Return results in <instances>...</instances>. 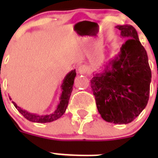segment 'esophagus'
Here are the masks:
<instances>
[{
	"label": "esophagus",
	"mask_w": 158,
	"mask_h": 158,
	"mask_svg": "<svg viewBox=\"0 0 158 158\" xmlns=\"http://www.w3.org/2000/svg\"><path fill=\"white\" fill-rule=\"evenodd\" d=\"M88 71V67L85 65H79L77 69V73L80 74H85Z\"/></svg>",
	"instance_id": "esophagus-1"
}]
</instances>
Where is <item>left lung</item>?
<instances>
[{"instance_id":"8db88e82","label":"left lung","mask_w":158,"mask_h":158,"mask_svg":"<svg viewBox=\"0 0 158 158\" xmlns=\"http://www.w3.org/2000/svg\"><path fill=\"white\" fill-rule=\"evenodd\" d=\"M116 28L127 41L104 70L93 74L91 87L103 119L127 124L147 105L152 75L147 53L135 27L126 24Z\"/></svg>"}]
</instances>
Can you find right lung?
Here are the masks:
<instances>
[{"label": "right lung", "mask_w": 158, "mask_h": 158, "mask_svg": "<svg viewBox=\"0 0 158 158\" xmlns=\"http://www.w3.org/2000/svg\"><path fill=\"white\" fill-rule=\"evenodd\" d=\"M75 77H76V69H73L72 71L68 73L66 76L65 77L62 83V85H61L62 93H61V96H60L59 102H58V105H57L56 109L54 110V112H52L51 114L39 115V114H35V113H31L27 111L26 110H23L21 107H19L14 101H12V104L16 107L18 111L24 118H26L27 120L31 121V122L45 123H50L57 120L58 118H59L63 115L65 110H66L67 106L69 104V97H70L71 93L73 91V86ZM9 99L12 100L10 97H9Z\"/></svg>", "instance_id": "1"}]
</instances>
